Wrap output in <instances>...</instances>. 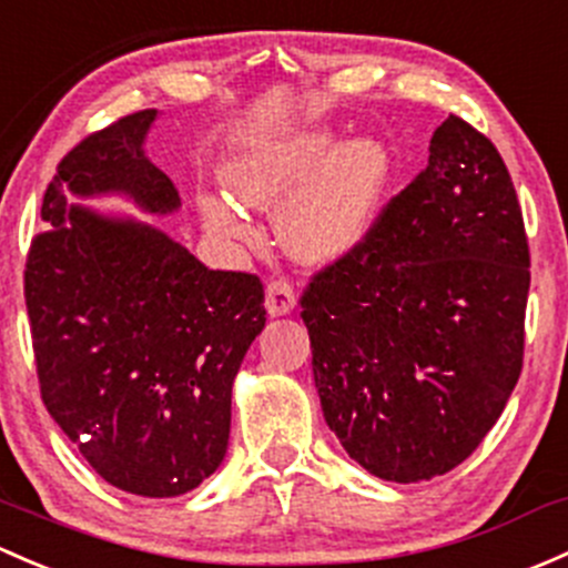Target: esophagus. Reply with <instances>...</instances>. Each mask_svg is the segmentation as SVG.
<instances>
[{
  "label": "esophagus",
  "mask_w": 568,
  "mask_h": 568,
  "mask_svg": "<svg viewBox=\"0 0 568 568\" xmlns=\"http://www.w3.org/2000/svg\"><path fill=\"white\" fill-rule=\"evenodd\" d=\"M296 307V291L288 280H268L266 285V310L268 315H285Z\"/></svg>",
  "instance_id": "34e87169"
}]
</instances>
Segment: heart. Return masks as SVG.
<instances>
[{
    "label": "heart",
    "instance_id": "1",
    "mask_svg": "<svg viewBox=\"0 0 568 568\" xmlns=\"http://www.w3.org/2000/svg\"><path fill=\"white\" fill-rule=\"evenodd\" d=\"M332 149L334 135L326 130L272 139L231 160L225 184L242 204L274 206L329 156ZM386 171L389 160L375 141H351L337 149L280 209L277 231L285 247L304 261H332L354 250L373 223ZM201 206L209 229L239 242H253L255 231L229 201L204 199Z\"/></svg>",
    "mask_w": 568,
    "mask_h": 568
}]
</instances>
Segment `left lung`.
I'll return each instance as SVG.
<instances>
[{
	"mask_svg": "<svg viewBox=\"0 0 568 568\" xmlns=\"http://www.w3.org/2000/svg\"><path fill=\"white\" fill-rule=\"evenodd\" d=\"M528 266L504 158L449 113L427 169L300 300L324 419L364 470L408 485L474 455L523 373Z\"/></svg>",
	"mask_w": 568,
	"mask_h": 568,
	"instance_id": "obj_1",
	"label": "left lung"
}]
</instances>
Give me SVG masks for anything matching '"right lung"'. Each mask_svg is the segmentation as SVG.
Wrapping results in <instances>:
<instances>
[{"instance_id":"1","label":"right lung","mask_w":568,"mask_h":568,"mask_svg":"<svg viewBox=\"0 0 568 568\" xmlns=\"http://www.w3.org/2000/svg\"><path fill=\"white\" fill-rule=\"evenodd\" d=\"M154 116L116 119L59 160L23 296L51 419L109 485L174 498L223 463L231 386L266 310L258 274L209 268L152 225L64 199L124 193L146 212L179 209L174 182L143 154Z\"/></svg>"}]
</instances>
